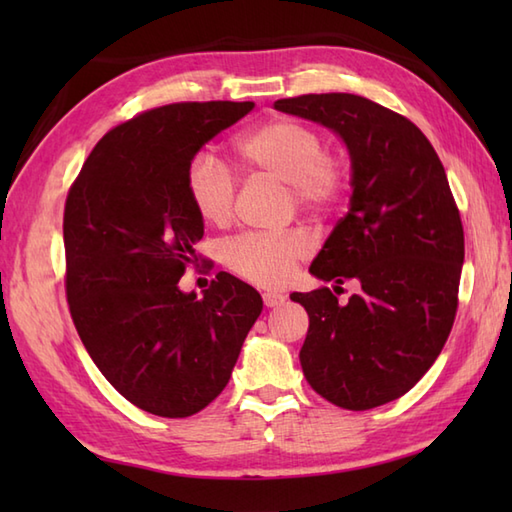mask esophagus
<instances>
[{
	"instance_id": "obj_1",
	"label": "esophagus",
	"mask_w": 512,
	"mask_h": 512,
	"mask_svg": "<svg viewBox=\"0 0 512 512\" xmlns=\"http://www.w3.org/2000/svg\"><path fill=\"white\" fill-rule=\"evenodd\" d=\"M262 299L266 303V308H279L286 303V295H281V292H264Z\"/></svg>"
}]
</instances>
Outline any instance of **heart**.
<instances>
[{"label": "heart", "instance_id": "obj_1", "mask_svg": "<svg viewBox=\"0 0 512 512\" xmlns=\"http://www.w3.org/2000/svg\"><path fill=\"white\" fill-rule=\"evenodd\" d=\"M237 151L250 171L288 182L292 198L303 209H328L345 189L343 162L325 151L317 129L292 118H273L250 129L239 138ZM187 191L202 220L226 224L233 217L237 182L220 158L206 151L195 154L187 167ZM308 255L310 242L299 231L246 233L224 246L226 266L237 277L264 288L288 284Z\"/></svg>", "mask_w": 512, "mask_h": 512}]
</instances>
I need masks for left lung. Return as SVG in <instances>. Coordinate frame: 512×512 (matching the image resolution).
I'll use <instances>...</instances> for the list:
<instances>
[{"instance_id":"obj_1","label":"left lung","mask_w":512,"mask_h":512,"mask_svg":"<svg viewBox=\"0 0 512 512\" xmlns=\"http://www.w3.org/2000/svg\"><path fill=\"white\" fill-rule=\"evenodd\" d=\"M275 110L343 138L352 158L350 211L310 273L356 279L339 303L330 288L292 292L310 317L303 376L332 405L365 411L400 398L436 363L458 310L464 228L442 162L409 118L356 94H303Z\"/></svg>"}]
</instances>
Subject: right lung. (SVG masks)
Returning a JSON list of instances; mask_svg holds the SVG:
<instances>
[{"label":"right lung","mask_w":512,"mask_h":512,"mask_svg":"<svg viewBox=\"0 0 512 512\" xmlns=\"http://www.w3.org/2000/svg\"><path fill=\"white\" fill-rule=\"evenodd\" d=\"M255 103H173L110 129L85 160L63 211L65 295L85 350L138 409L187 418L222 394L259 292L217 273L202 299L178 281L198 262L204 222L187 167Z\"/></svg>","instance_id":"right-lung-1"}]
</instances>
